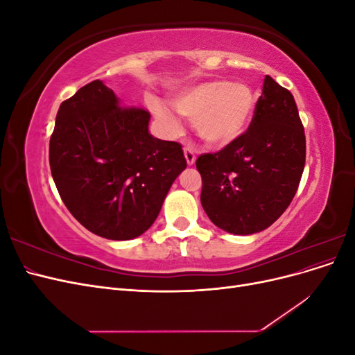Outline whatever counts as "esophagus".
<instances>
[{"mask_svg": "<svg viewBox=\"0 0 355 355\" xmlns=\"http://www.w3.org/2000/svg\"><path fill=\"white\" fill-rule=\"evenodd\" d=\"M184 154H185V158H187V163L188 166H192L196 163V149L192 146H187L184 149Z\"/></svg>", "mask_w": 355, "mask_h": 355, "instance_id": "34e87169", "label": "esophagus"}]
</instances>
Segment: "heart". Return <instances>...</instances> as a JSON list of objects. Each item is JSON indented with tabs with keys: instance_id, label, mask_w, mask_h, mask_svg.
Wrapping results in <instances>:
<instances>
[{
	"instance_id": "obj_1",
	"label": "heart",
	"mask_w": 355,
	"mask_h": 355,
	"mask_svg": "<svg viewBox=\"0 0 355 355\" xmlns=\"http://www.w3.org/2000/svg\"><path fill=\"white\" fill-rule=\"evenodd\" d=\"M175 110L194 118L197 133L213 146H227L245 132L254 111V94L247 84L213 80L192 85L175 96ZM155 115L166 132L180 130L178 116L166 106H157Z\"/></svg>"
}]
</instances>
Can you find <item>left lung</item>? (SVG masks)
I'll return each mask as SVG.
<instances>
[{
    "label": "left lung",
    "instance_id": "8db88e82",
    "mask_svg": "<svg viewBox=\"0 0 355 355\" xmlns=\"http://www.w3.org/2000/svg\"><path fill=\"white\" fill-rule=\"evenodd\" d=\"M305 151L293 94L266 75L245 133L219 153L197 158L201 206L209 219L235 235L271 227L296 194Z\"/></svg>",
    "mask_w": 355,
    "mask_h": 355
}]
</instances>
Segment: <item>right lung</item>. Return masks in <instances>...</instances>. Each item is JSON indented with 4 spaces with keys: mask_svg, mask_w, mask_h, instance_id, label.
<instances>
[{
    "mask_svg": "<svg viewBox=\"0 0 355 355\" xmlns=\"http://www.w3.org/2000/svg\"><path fill=\"white\" fill-rule=\"evenodd\" d=\"M148 111L121 106L101 80L60 103L50 137V168L62 201L84 228L132 240L155 222L187 168L178 142L148 130Z\"/></svg>",
    "mask_w": 355,
    "mask_h": 355,
    "instance_id": "1",
    "label": "right lung"
}]
</instances>
